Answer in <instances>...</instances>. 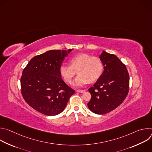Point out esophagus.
Here are the masks:
<instances>
[{
    "label": "esophagus",
    "instance_id": "esophagus-1",
    "mask_svg": "<svg viewBox=\"0 0 152 152\" xmlns=\"http://www.w3.org/2000/svg\"><path fill=\"white\" fill-rule=\"evenodd\" d=\"M76 92H78L80 93H83L85 92V90H76Z\"/></svg>",
    "mask_w": 152,
    "mask_h": 152
}]
</instances>
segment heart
Segmentation results:
<instances>
[{"label":"heart","instance_id":"obj_1","mask_svg":"<svg viewBox=\"0 0 152 152\" xmlns=\"http://www.w3.org/2000/svg\"><path fill=\"white\" fill-rule=\"evenodd\" d=\"M70 66L62 65L59 72L65 81L70 83L77 72L79 73L73 84L82 86L88 81L94 82L99 79L103 71L100 59L86 53H78L70 60Z\"/></svg>","mask_w":152,"mask_h":152}]
</instances>
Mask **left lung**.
<instances>
[{
  "instance_id": "1",
  "label": "left lung",
  "mask_w": 152,
  "mask_h": 152,
  "mask_svg": "<svg viewBox=\"0 0 152 152\" xmlns=\"http://www.w3.org/2000/svg\"><path fill=\"white\" fill-rule=\"evenodd\" d=\"M99 58L104 70L88 90L91 98L87 105L93 113L104 114L115 110L126 99L129 75L125 65L115 55L103 50Z\"/></svg>"
}]
</instances>
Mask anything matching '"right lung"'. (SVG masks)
<instances>
[{
  "label": "right lung",
  "mask_w": 152,
  "mask_h": 152,
  "mask_svg": "<svg viewBox=\"0 0 152 152\" xmlns=\"http://www.w3.org/2000/svg\"><path fill=\"white\" fill-rule=\"evenodd\" d=\"M73 49L51 50L34 56L24 69L20 83L26 102L49 116L61 113L75 90L64 82L59 69Z\"/></svg>",
  "instance_id": "1"
}]
</instances>
